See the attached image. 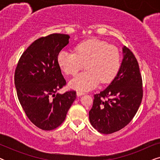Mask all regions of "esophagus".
Segmentation results:
<instances>
[{
    "mask_svg": "<svg viewBox=\"0 0 160 160\" xmlns=\"http://www.w3.org/2000/svg\"><path fill=\"white\" fill-rule=\"evenodd\" d=\"M76 95H77L78 97H79V96H82L83 95H84V92H80V91H77V92H76Z\"/></svg>",
    "mask_w": 160,
    "mask_h": 160,
    "instance_id": "34e87169",
    "label": "esophagus"
}]
</instances>
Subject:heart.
Listing matches in <instances>:
<instances>
[{
    "mask_svg": "<svg viewBox=\"0 0 160 160\" xmlns=\"http://www.w3.org/2000/svg\"><path fill=\"white\" fill-rule=\"evenodd\" d=\"M58 64L67 75H75L86 65L87 71L82 72L70 81L72 88L82 92L95 88L100 82H111L121 67V54L113 45L98 39H89L78 43L74 53L61 50Z\"/></svg>",
    "mask_w": 160,
    "mask_h": 160,
    "instance_id": "obj_1",
    "label": "heart"
}]
</instances>
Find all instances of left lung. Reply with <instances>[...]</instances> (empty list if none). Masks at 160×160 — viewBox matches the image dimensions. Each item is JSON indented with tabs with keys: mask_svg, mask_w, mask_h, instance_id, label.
Here are the masks:
<instances>
[{
	"mask_svg": "<svg viewBox=\"0 0 160 160\" xmlns=\"http://www.w3.org/2000/svg\"><path fill=\"white\" fill-rule=\"evenodd\" d=\"M123 59L117 75L111 84L94 95L89 122L98 132L111 134L130 123L143 98V83L134 54L123 47Z\"/></svg>",
	"mask_w": 160,
	"mask_h": 160,
	"instance_id": "8db88e82",
	"label": "left lung"
}]
</instances>
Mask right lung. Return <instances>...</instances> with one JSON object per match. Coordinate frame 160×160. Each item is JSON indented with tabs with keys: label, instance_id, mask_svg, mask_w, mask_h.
<instances>
[{
	"label": "right lung",
	"instance_id": "1",
	"mask_svg": "<svg viewBox=\"0 0 160 160\" xmlns=\"http://www.w3.org/2000/svg\"><path fill=\"white\" fill-rule=\"evenodd\" d=\"M69 38L68 35L54 33L37 39L22 54L15 70L19 101L30 122L41 130L60 126L76 98L73 90L56 93L66 84L58 56Z\"/></svg>",
	"mask_w": 160,
	"mask_h": 160
}]
</instances>
